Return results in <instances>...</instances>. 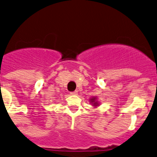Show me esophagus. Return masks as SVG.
<instances>
[{"label": "esophagus", "mask_w": 157, "mask_h": 157, "mask_svg": "<svg viewBox=\"0 0 157 157\" xmlns=\"http://www.w3.org/2000/svg\"><path fill=\"white\" fill-rule=\"evenodd\" d=\"M77 94H78V91H77V90H75V91L70 92V94H72V95H76Z\"/></svg>", "instance_id": "esophagus-1"}]
</instances>
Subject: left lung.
Masks as SVG:
<instances>
[{"instance_id": "obj_1", "label": "left lung", "mask_w": 157, "mask_h": 157, "mask_svg": "<svg viewBox=\"0 0 157 157\" xmlns=\"http://www.w3.org/2000/svg\"><path fill=\"white\" fill-rule=\"evenodd\" d=\"M89 101H90V104H92L93 106H94V107H97V106H99V102L97 101V97H91L90 99H89Z\"/></svg>"}]
</instances>
